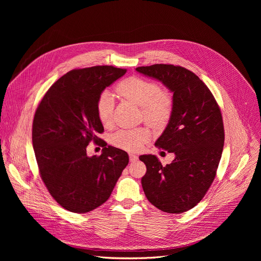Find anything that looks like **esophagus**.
<instances>
[{"mask_svg":"<svg viewBox=\"0 0 261 261\" xmlns=\"http://www.w3.org/2000/svg\"><path fill=\"white\" fill-rule=\"evenodd\" d=\"M129 159H130L131 162H135V161L138 160V157L136 155H134V154H130L129 155Z\"/></svg>","mask_w":261,"mask_h":261,"instance_id":"esophagus-1","label":"esophagus"}]
</instances>
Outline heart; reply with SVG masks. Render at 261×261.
<instances>
[{"label": "heart", "mask_w": 261, "mask_h": 261, "mask_svg": "<svg viewBox=\"0 0 261 261\" xmlns=\"http://www.w3.org/2000/svg\"><path fill=\"white\" fill-rule=\"evenodd\" d=\"M118 96L141 107L144 120L153 126H161L170 118L172 111V96L166 89L158 87L152 81L139 76H130L116 87ZM114 97L103 93L97 101V115L101 124L109 126L113 121ZM151 132L146 127L123 129L111 136V143L128 152H136L150 139Z\"/></svg>", "instance_id": "1"}]
</instances>
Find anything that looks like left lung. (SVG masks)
Wrapping results in <instances>:
<instances>
[{"label": "left lung", "instance_id": "left-lung-1", "mask_svg": "<svg viewBox=\"0 0 261 261\" xmlns=\"http://www.w3.org/2000/svg\"><path fill=\"white\" fill-rule=\"evenodd\" d=\"M136 71L173 94L169 122L155 145L175 157L163 166L155 155L139 156L146 166L142 189L159 210L180 214L203 198L215 178L224 145L221 111L208 88L188 69L155 64Z\"/></svg>", "mask_w": 261, "mask_h": 261}]
</instances>
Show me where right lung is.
I'll return each mask as SVG.
<instances>
[{"instance_id":"right-lung-1","label":"right lung","mask_w":261,"mask_h":261,"mask_svg":"<svg viewBox=\"0 0 261 261\" xmlns=\"http://www.w3.org/2000/svg\"><path fill=\"white\" fill-rule=\"evenodd\" d=\"M126 72L113 66L72 70L49 88L36 110L32 140L40 175L69 212L84 214L103 204L129 163L125 151L98 137L104 128L97 115L102 92ZM92 140L103 146L98 158L86 154Z\"/></svg>"}]
</instances>
